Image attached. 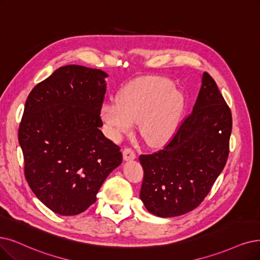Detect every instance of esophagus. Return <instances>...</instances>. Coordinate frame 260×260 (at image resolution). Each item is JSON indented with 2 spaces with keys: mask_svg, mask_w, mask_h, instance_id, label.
<instances>
[{
  "mask_svg": "<svg viewBox=\"0 0 260 260\" xmlns=\"http://www.w3.org/2000/svg\"><path fill=\"white\" fill-rule=\"evenodd\" d=\"M122 157L124 161H131L137 158V154L131 148H124L122 151Z\"/></svg>",
  "mask_w": 260,
  "mask_h": 260,
  "instance_id": "34e87169",
  "label": "esophagus"
}]
</instances>
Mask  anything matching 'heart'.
<instances>
[{
  "instance_id": "heart-1",
  "label": "heart",
  "mask_w": 260,
  "mask_h": 260,
  "mask_svg": "<svg viewBox=\"0 0 260 260\" xmlns=\"http://www.w3.org/2000/svg\"><path fill=\"white\" fill-rule=\"evenodd\" d=\"M184 107L182 92L173 82L149 77L130 82L117 94V101H107L100 117L110 136L118 139L138 122L141 137L150 145L168 142L178 128Z\"/></svg>"
}]
</instances>
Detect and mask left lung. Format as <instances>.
Returning a JSON list of instances; mask_svg holds the SVG:
<instances>
[{
    "label": "left lung",
    "instance_id": "obj_1",
    "mask_svg": "<svg viewBox=\"0 0 260 260\" xmlns=\"http://www.w3.org/2000/svg\"><path fill=\"white\" fill-rule=\"evenodd\" d=\"M232 112L214 80L204 72L193 111L175 137L151 154L140 155V199L160 217L195 209L222 173L230 153Z\"/></svg>",
    "mask_w": 260,
    "mask_h": 260
}]
</instances>
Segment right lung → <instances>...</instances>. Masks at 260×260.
I'll return each mask as SVG.
<instances>
[{
    "instance_id": "add662e5",
    "label": "right lung",
    "mask_w": 260,
    "mask_h": 260,
    "mask_svg": "<svg viewBox=\"0 0 260 260\" xmlns=\"http://www.w3.org/2000/svg\"><path fill=\"white\" fill-rule=\"evenodd\" d=\"M108 74L67 65L37 84L26 99L18 138L26 181L60 215H77L97 199L121 164L117 145L100 131Z\"/></svg>"
}]
</instances>
